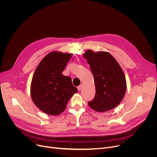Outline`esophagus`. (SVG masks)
<instances>
[{
  "mask_svg": "<svg viewBox=\"0 0 157 157\" xmlns=\"http://www.w3.org/2000/svg\"><path fill=\"white\" fill-rule=\"evenodd\" d=\"M77 89H78V90L80 91V90H81L82 89V85H80V86H79L78 87H77Z\"/></svg>",
  "mask_w": 157,
  "mask_h": 157,
  "instance_id": "34e87169",
  "label": "esophagus"
}]
</instances>
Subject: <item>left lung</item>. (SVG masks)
I'll return each mask as SVG.
<instances>
[{
  "label": "left lung",
  "mask_w": 157,
  "mask_h": 157,
  "mask_svg": "<svg viewBox=\"0 0 157 157\" xmlns=\"http://www.w3.org/2000/svg\"><path fill=\"white\" fill-rule=\"evenodd\" d=\"M94 78L95 95L88 102L95 111L103 113L117 106L126 91L124 72L116 59L107 52H94L87 50L83 54Z\"/></svg>",
  "instance_id": "1"
}]
</instances>
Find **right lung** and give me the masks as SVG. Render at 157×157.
<instances>
[{
    "instance_id": "add662e5",
    "label": "right lung",
    "mask_w": 157,
    "mask_h": 157,
    "mask_svg": "<svg viewBox=\"0 0 157 157\" xmlns=\"http://www.w3.org/2000/svg\"><path fill=\"white\" fill-rule=\"evenodd\" d=\"M72 55L52 52L36 68L30 87L31 99L46 114L56 116L63 113L70 99L78 92L71 78L62 74Z\"/></svg>"
}]
</instances>
